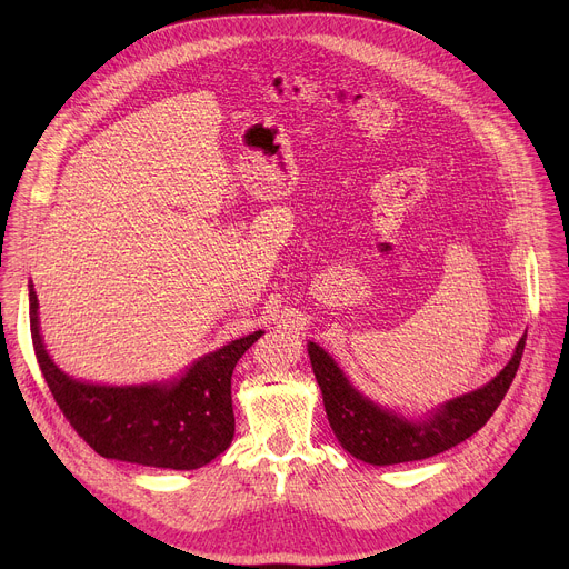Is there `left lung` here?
I'll list each match as a JSON object with an SVG mask.
<instances>
[{
  "label": "left lung",
  "mask_w": 569,
  "mask_h": 569,
  "mask_svg": "<svg viewBox=\"0 0 569 569\" xmlns=\"http://www.w3.org/2000/svg\"><path fill=\"white\" fill-rule=\"evenodd\" d=\"M525 338L527 333L518 342L509 365L489 385L448 400L423 421L402 419L358 393L333 358L315 342L308 345V356L329 423L342 448L367 463L391 466L439 455L466 441L489 421L516 378Z\"/></svg>",
  "instance_id": "left-lung-1"
}]
</instances>
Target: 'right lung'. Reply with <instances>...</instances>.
Instances as JSON below:
<instances>
[{"instance_id": "1", "label": "right lung", "mask_w": 569, "mask_h": 569, "mask_svg": "<svg viewBox=\"0 0 569 569\" xmlns=\"http://www.w3.org/2000/svg\"><path fill=\"white\" fill-rule=\"evenodd\" d=\"M29 303L33 349L49 391L69 426L94 452L141 466L193 470L229 448L231 373L263 331L200 358L173 385H86L62 373L44 351L33 286H29Z\"/></svg>"}]
</instances>
